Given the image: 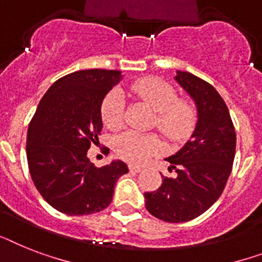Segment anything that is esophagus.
<instances>
[{"mask_svg": "<svg viewBox=\"0 0 262 262\" xmlns=\"http://www.w3.org/2000/svg\"><path fill=\"white\" fill-rule=\"evenodd\" d=\"M129 169H130L132 172H140L142 171V167L137 164H129Z\"/></svg>", "mask_w": 262, "mask_h": 262, "instance_id": "esophagus-1", "label": "esophagus"}]
</instances>
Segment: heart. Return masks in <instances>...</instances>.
<instances>
[{"mask_svg": "<svg viewBox=\"0 0 262 262\" xmlns=\"http://www.w3.org/2000/svg\"><path fill=\"white\" fill-rule=\"evenodd\" d=\"M132 91L156 112L157 129L171 141L184 140L192 132L196 121L195 106L188 99L178 98V91L159 78H142L132 84ZM101 117L110 130H118L124 124V97L113 90L102 102ZM161 148L160 140L152 133L127 130L114 140V150L130 163H144Z\"/></svg>", "mask_w": 262, "mask_h": 262, "instance_id": "b5f03b06", "label": "heart"}]
</instances>
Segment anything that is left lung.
Here are the masks:
<instances>
[{
    "mask_svg": "<svg viewBox=\"0 0 262 262\" xmlns=\"http://www.w3.org/2000/svg\"><path fill=\"white\" fill-rule=\"evenodd\" d=\"M175 80L196 105L198 121L190 140L165 160L175 178L145 192L146 210L169 223L202 215L221 196L234 161L235 130L230 113L218 91L190 72L176 71Z\"/></svg>",
    "mask_w": 262,
    "mask_h": 262,
    "instance_id": "left-lung-1",
    "label": "left lung"
}]
</instances>
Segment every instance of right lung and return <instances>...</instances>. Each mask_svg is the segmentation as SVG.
Returning a JSON list of instances; mask_svg holds the SVG:
<instances>
[{
	"label": "right lung",
	"instance_id": "1",
	"mask_svg": "<svg viewBox=\"0 0 262 262\" xmlns=\"http://www.w3.org/2000/svg\"><path fill=\"white\" fill-rule=\"evenodd\" d=\"M122 79L116 70H82L63 76L41 98L28 127L31 178L44 199L67 215H89L110 205L126 173L124 161L97 168L87 150L102 130L101 106Z\"/></svg>",
	"mask_w": 262,
	"mask_h": 262
}]
</instances>
